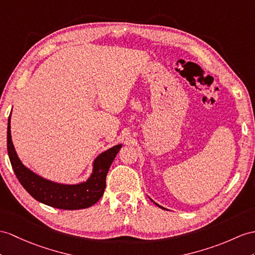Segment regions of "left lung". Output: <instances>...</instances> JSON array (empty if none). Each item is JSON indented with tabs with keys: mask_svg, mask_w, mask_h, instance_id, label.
<instances>
[{
	"mask_svg": "<svg viewBox=\"0 0 255 255\" xmlns=\"http://www.w3.org/2000/svg\"><path fill=\"white\" fill-rule=\"evenodd\" d=\"M154 203H156V202H154ZM156 204H157V203H156ZM157 206H158V207H159V208H161V209H164V208H163V207H161V206H159V204H157Z\"/></svg>",
	"mask_w": 255,
	"mask_h": 255,
	"instance_id": "1",
	"label": "left lung"
}]
</instances>
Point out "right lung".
<instances>
[{"label": "right lung", "mask_w": 255, "mask_h": 255, "mask_svg": "<svg viewBox=\"0 0 255 255\" xmlns=\"http://www.w3.org/2000/svg\"><path fill=\"white\" fill-rule=\"evenodd\" d=\"M121 147V144L116 145L99 154L93 162L91 176L85 182L74 185L55 183L35 174L21 163L11 141L10 116L8 118L7 151L18 181L35 200L56 209H86L101 199L106 187L109 167Z\"/></svg>", "instance_id": "1"}]
</instances>
